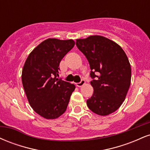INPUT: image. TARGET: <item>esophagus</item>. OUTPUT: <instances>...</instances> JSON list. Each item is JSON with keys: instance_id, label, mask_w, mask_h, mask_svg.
I'll return each instance as SVG.
<instances>
[{"instance_id": "obj_1", "label": "esophagus", "mask_w": 150, "mask_h": 150, "mask_svg": "<svg viewBox=\"0 0 150 150\" xmlns=\"http://www.w3.org/2000/svg\"><path fill=\"white\" fill-rule=\"evenodd\" d=\"M85 84V80H82L80 82H77V83H76V85L77 86V87H82V86H83Z\"/></svg>"}]
</instances>
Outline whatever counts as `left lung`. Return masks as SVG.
Masks as SVG:
<instances>
[{"mask_svg": "<svg viewBox=\"0 0 150 150\" xmlns=\"http://www.w3.org/2000/svg\"><path fill=\"white\" fill-rule=\"evenodd\" d=\"M78 49L90 66L94 93L87 106L99 116L116 111L124 101L131 80V68L123 49L102 36H89L76 40Z\"/></svg>", "mask_w": 150, "mask_h": 150, "instance_id": "1", "label": "left lung"}]
</instances>
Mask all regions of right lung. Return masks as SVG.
Instances as JSON below:
<instances>
[{
	"label": "right lung",
	"mask_w": 150,
	"mask_h": 150,
	"mask_svg": "<svg viewBox=\"0 0 150 150\" xmlns=\"http://www.w3.org/2000/svg\"><path fill=\"white\" fill-rule=\"evenodd\" d=\"M75 46L73 39H46L26 60L22 82L31 107L46 119H55L66 111L73 84L58 79L61 60Z\"/></svg>",
	"instance_id": "obj_1"
}]
</instances>
